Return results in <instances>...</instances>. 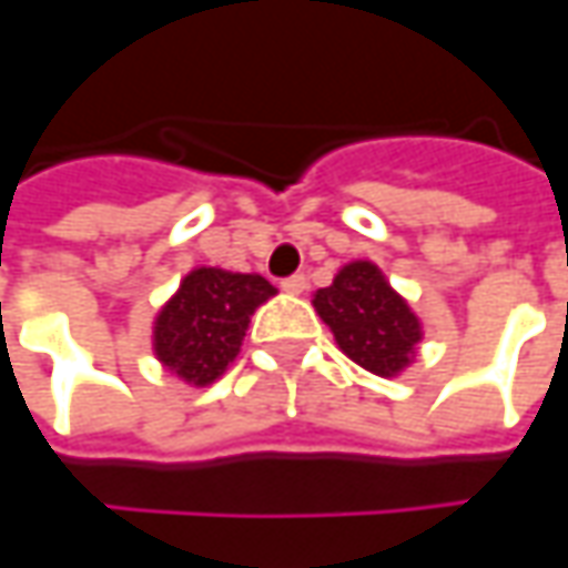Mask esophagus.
<instances>
[{
	"instance_id": "34e87169",
	"label": "esophagus",
	"mask_w": 568,
	"mask_h": 568,
	"mask_svg": "<svg viewBox=\"0 0 568 568\" xmlns=\"http://www.w3.org/2000/svg\"><path fill=\"white\" fill-rule=\"evenodd\" d=\"M281 291H284V294H291V296H300L303 291H306V277H303V274L284 277V281H281Z\"/></svg>"
}]
</instances>
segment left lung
Masks as SVG:
<instances>
[{
	"label": "left lung",
	"mask_w": 568,
	"mask_h": 568,
	"mask_svg": "<svg viewBox=\"0 0 568 568\" xmlns=\"http://www.w3.org/2000/svg\"><path fill=\"white\" fill-rule=\"evenodd\" d=\"M313 306L341 351L373 376L392 379L414 363L424 325L376 262H347L313 294Z\"/></svg>",
	"instance_id": "1"
}]
</instances>
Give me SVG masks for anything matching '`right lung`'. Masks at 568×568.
<instances>
[{
    "mask_svg": "<svg viewBox=\"0 0 568 568\" xmlns=\"http://www.w3.org/2000/svg\"><path fill=\"white\" fill-rule=\"evenodd\" d=\"M277 294L262 274L199 265L180 281L151 328L154 357L186 385L205 388L236 361L252 313Z\"/></svg>",
    "mask_w": 568,
    "mask_h": 568,
    "instance_id": "right-lung-1",
    "label": "right lung"
}]
</instances>
